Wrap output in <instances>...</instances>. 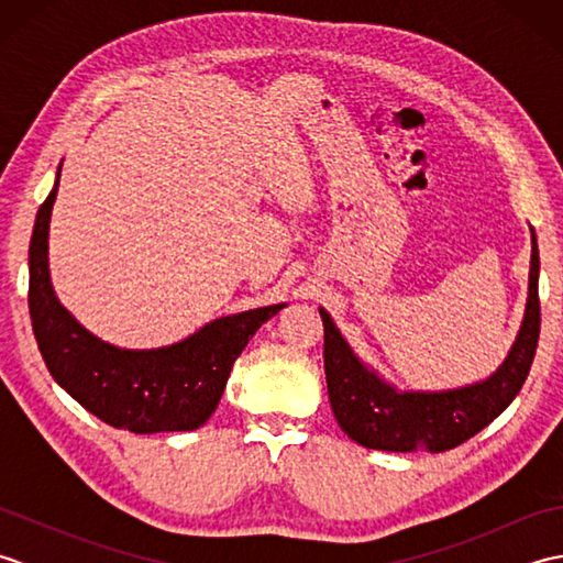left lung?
Listing matches in <instances>:
<instances>
[{
  "instance_id": "obj_1",
  "label": "left lung",
  "mask_w": 563,
  "mask_h": 563,
  "mask_svg": "<svg viewBox=\"0 0 563 563\" xmlns=\"http://www.w3.org/2000/svg\"><path fill=\"white\" fill-rule=\"evenodd\" d=\"M532 232L528 305L508 357L492 377L445 391H401L369 369L324 307V369L333 416L357 445L387 452H445L479 433L518 397L540 341V249Z\"/></svg>"
}]
</instances>
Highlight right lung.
Instances as JSON below:
<instances>
[{
	"instance_id": "1",
	"label": "right lung",
	"mask_w": 563,
	"mask_h": 563,
	"mask_svg": "<svg viewBox=\"0 0 563 563\" xmlns=\"http://www.w3.org/2000/svg\"><path fill=\"white\" fill-rule=\"evenodd\" d=\"M57 178L35 214L29 246V312L53 379L84 409L130 433L196 430L214 413L232 365L251 336L285 305L220 317L194 336L152 351L106 343L59 305L47 268Z\"/></svg>"
}]
</instances>
